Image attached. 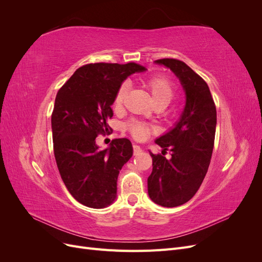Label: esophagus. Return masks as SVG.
<instances>
[{
    "label": "esophagus",
    "mask_w": 262,
    "mask_h": 262,
    "mask_svg": "<svg viewBox=\"0 0 262 262\" xmlns=\"http://www.w3.org/2000/svg\"><path fill=\"white\" fill-rule=\"evenodd\" d=\"M142 152V148L138 144H133V154L134 155H139Z\"/></svg>",
    "instance_id": "esophagus-1"
}]
</instances>
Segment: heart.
Masks as SVG:
<instances>
[{"label": "heart", "instance_id": "b5f03b06", "mask_svg": "<svg viewBox=\"0 0 262 262\" xmlns=\"http://www.w3.org/2000/svg\"><path fill=\"white\" fill-rule=\"evenodd\" d=\"M146 86L155 104H160L161 102V104L167 105L175 96L176 86L171 82V80L166 76L156 75L149 77L146 82ZM129 87L130 86L128 82H123L119 86L115 96V105L117 107H120L123 104L126 95H128ZM128 130L133 138L142 140L145 139L149 133H152L154 129L152 125L145 122L131 121L128 124Z\"/></svg>", "mask_w": 262, "mask_h": 262}]
</instances>
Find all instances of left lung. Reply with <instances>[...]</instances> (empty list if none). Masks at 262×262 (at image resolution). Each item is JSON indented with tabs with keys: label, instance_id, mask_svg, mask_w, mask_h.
<instances>
[{
	"label": "left lung",
	"instance_id": "left-lung-1",
	"mask_svg": "<svg viewBox=\"0 0 262 262\" xmlns=\"http://www.w3.org/2000/svg\"><path fill=\"white\" fill-rule=\"evenodd\" d=\"M157 64L169 68L186 92V106L179 122L156 140L163 152L169 149L172 158L149 153L152 173L147 178L150 199L162 207L173 208L188 202L207 175L214 146L216 107L208 84L185 62L160 59Z\"/></svg>",
	"mask_w": 262,
	"mask_h": 262
}]
</instances>
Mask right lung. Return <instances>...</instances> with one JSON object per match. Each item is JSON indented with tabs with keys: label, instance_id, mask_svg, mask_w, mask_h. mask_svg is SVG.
Instances as JSON below:
<instances>
[{
	"label": "right lung",
	"instance_id": "add662e5",
	"mask_svg": "<svg viewBox=\"0 0 262 262\" xmlns=\"http://www.w3.org/2000/svg\"><path fill=\"white\" fill-rule=\"evenodd\" d=\"M134 62L90 63L77 69L59 90L51 115L53 152L61 178L76 201L102 209L117 195L119 171L133 153L128 139L99 149L96 138L109 132L108 119L119 86L144 71Z\"/></svg>",
	"mask_w": 262,
	"mask_h": 262
}]
</instances>
